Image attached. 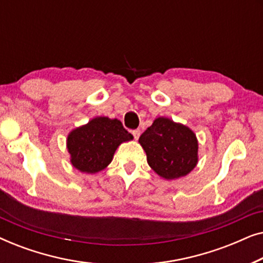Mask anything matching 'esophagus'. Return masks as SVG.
<instances>
[{"instance_id":"obj_1","label":"esophagus","mask_w":263,"mask_h":263,"mask_svg":"<svg viewBox=\"0 0 263 263\" xmlns=\"http://www.w3.org/2000/svg\"><path fill=\"white\" fill-rule=\"evenodd\" d=\"M132 134H133V136H134L135 140H138L140 138L141 132H140V129H134V130H132Z\"/></svg>"}]
</instances>
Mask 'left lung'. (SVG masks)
Here are the masks:
<instances>
[{
    "label": "left lung",
    "mask_w": 263,
    "mask_h": 263,
    "mask_svg": "<svg viewBox=\"0 0 263 263\" xmlns=\"http://www.w3.org/2000/svg\"><path fill=\"white\" fill-rule=\"evenodd\" d=\"M151 168L167 181L184 177L199 161V142L192 129L167 117H158L140 136Z\"/></svg>",
    "instance_id": "1"
}]
</instances>
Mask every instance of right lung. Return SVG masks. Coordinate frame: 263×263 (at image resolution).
<instances>
[{"label": "right lung", "instance_id": "right-lung-1", "mask_svg": "<svg viewBox=\"0 0 263 263\" xmlns=\"http://www.w3.org/2000/svg\"><path fill=\"white\" fill-rule=\"evenodd\" d=\"M130 140L133 135L117 118L95 117L68 134L70 163L85 174H97L111 163L118 146Z\"/></svg>", "mask_w": 263, "mask_h": 263}]
</instances>
